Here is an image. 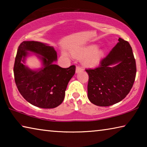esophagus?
Wrapping results in <instances>:
<instances>
[{
	"label": "esophagus",
	"mask_w": 147,
	"mask_h": 147,
	"mask_svg": "<svg viewBox=\"0 0 147 147\" xmlns=\"http://www.w3.org/2000/svg\"><path fill=\"white\" fill-rule=\"evenodd\" d=\"M82 71V69L80 67V66H77L76 67V73H80V72Z\"/></svg>",
	"instance_id": "esophagus-1"
}]
</instances>
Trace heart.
Returning <instances> with one entry per match:
<instances>
[{"mask_svg": "<svg viewBox=\"0 0 147 147\" xmlns=\"http://www.w3.org/2000/svg\"><path fill=\"white\" fill-rule=\"evenodd\" d=\"M71 54L75 58H84L83 64L88 67H94L100 63L102 58L104 56L102 50L98 49L96 45H89L82 48L76 49L71 51ZM62 55L67 56V54L65 52L62 53Z\"/></svg>", "mask_w": 147, "mask_h": 147, "instance_id": "1", "label": "heart"}]
</instances>
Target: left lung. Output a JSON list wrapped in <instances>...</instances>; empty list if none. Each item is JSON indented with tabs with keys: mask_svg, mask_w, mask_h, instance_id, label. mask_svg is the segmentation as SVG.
<instances>
[{
	"mask_svg": "<svg viewBox=\"0 0 147 147\" xmlns=\"http://www.w3.org/2000/svg\"><path fill=\"white\" fill-rule=\"evenodd\" d=\"M117 44L99 67L86 69L89 75L88 98L98 106H109L121 101L130 91L136 75V64L128 41L119 38Z\"/></svg>",
	"mask_w": 147,
	"mask_h": 147,
	"instance_id": "obj_1",
	"label": "left lung"
}]
</instances>
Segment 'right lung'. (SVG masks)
<instances>
[{"mask_svg": "<svg viewBox=\"0 0 147 147\" xmlns=\"http://www.w3.org/2000/svg\"><path fill=\"white\" fill-rule=\"evenodd\" d=\"M28 51L38 54L43 68L32 70L24 65ZM56 60L57 53L54 47L45 43L23 41L19 46L13 67L15 82L19 93L32 105L54 108L63 101L67 86L75 73L76 67L62 68L53 63Z\"/></svg>", "mask_w": 147, "mask_h": 147, "instance_id": "obj_1", "label": "right lung"}]
</instances>
